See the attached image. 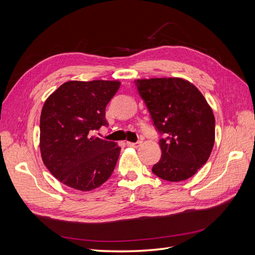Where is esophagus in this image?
<instances>
[{
	"label": "esophagus",
	"mask_w": 255,
	"mask_h": 255,
	"mask_svg": "<svg viewBox=\"0 0 255 255\" xmlns=\"http://www.w3.org/2000/svg\"><path fill=\"white\" fill-rule=\"evenodd\" d=\"M127 144L128 146H132V148H138L141 144V141H137V142H129V141H127Z\"/></svg>",
	"instance_id": "obj_1"
}]
</instances>
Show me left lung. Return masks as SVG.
Masks as SVG:
<instances>
[{"label":"left lung","mask_w":255,"mask_h":255,"mask_svg":"<svg viewBox=\"0 0 255 255\" xmlns=\"http://www.w3.org/2000/svg\"><path fill=\"white\" fill-rule=\"evenodd\" d=\"M139 95L160 134L161 157L152 172L169 182L187 180L210 157L215 117L200 90L181 78L135 80Z\"/></svg>","instance_id":"left-lung-1"}]
</instances>
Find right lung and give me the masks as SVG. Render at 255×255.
I'll list each match as a JSON object with an SVG mask.
<instances>
[{
    "label": "right lung",
    "mask_w": 255,
    "mask_h": 255,
    "mask_svg": "<svg viewBox=\"0 0 255 255\" xmlns=\"http://www.w3.org/2000/svg\"><path fill=\"white\" fill-rule=\"evenodd\" d=\"M119 81H69L49 96L40 116V153L44 166L67 186L90 191L110 179L120 146L92 136L109 126L105 107Z\"/></svg>",
    "instance_id": "1"
}]
</instances>
